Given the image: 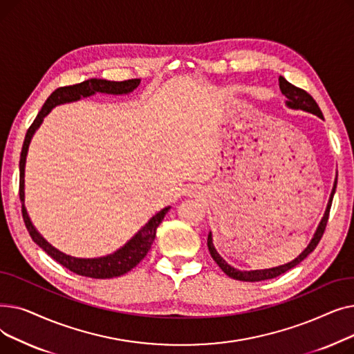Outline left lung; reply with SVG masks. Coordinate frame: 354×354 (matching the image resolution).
Returning a JSON list of instances; mask_svg holds the SVG:
<instances>
[{
    "label": "left lung",
    "instance_id": "obj_1",
    "mask_svg": "<svg viewBox=\"0 0 354 354\" xmlns=\"http://www.w3.org/2000/svg\"><path fill=\"white\" fill-rule=\"evenodd\" d=\"M278 83H280V88H281V93L287 97V102L286 104L290 107V109H300V110H304V111H308V113H313L315 116H319L323 119V113L322 110L319 107V104L315 103V100L308 95V93L300 87H295L294 84H291L290 82H287L283 76H280V79H278ZM336 187H337V180H334V187H333V191H331V195H330V199H328V203H327V208H326V212H324V216L322 218L320 224L317 227V231H315L313 239L310 241V244L307 245V248L297 257L295 259H292L291 263L288 264H284V266H280V267H274V268H267V270H254V271H241V270H236L234 267H231L230 264H227V261L224 258H222L215 247H214V243H212V234L209 232L208 235V248H209V252H211V257L214 258V261L219 266V268L224 271L228 277L234 278V280H239V281H250V283H254V281H263V280H270V278H275L278 275H281L284 272H287L288 270L294 268L295 266H299L303 259L311 254L314 251V248L317 247V244L320 243V239L324 234V230H326V225H327V221H328V215H330V208H331V202H333V196H334V192H336Z\"/></svg>",
    "mask_w": 354,
    "mask_h": 354
}]
</instances>
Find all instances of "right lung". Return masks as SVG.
Instances as JSON below:
<instances>
[{"mask_svg":"<svg viewBox=\"0 0 354 354\" xmlns=\"http://www.w3.org/2000/svg\"><path fill=\"white\" fill-rule=\"evenodd\" d=\"M139 83H140V79H132V80H124V82L90 79L73 86H64V87L55 88L46 100L44 106L41 107L39 115H37V118L34 119V122L31 123V126L28 127L26 133V139L21 149V156H20V199H21V214H23L26 228L28 230L30 236L32 238L34 243L40 248H43L53 259H55V261L62 264L63 267H66L67 270L83 277L113 278V277H120L132 270L133 267H136L146 257L149 250H151L156 236V228L159 227L166 212L171 209V207H166L162 211H159L156 215H153L147 221V224L142 227L140 231L136 232V235L132 239H129L122 248H119L113 254H109L106 257H99V258H76V257L63 254L62 251L55 250L51 244H48L47 241L40 235V232L34 228L24 205V172H26V158L28 152V146L32 135L35 133V130L40 127V124L43 123V119L50 113L53 107L63 103L76 102V100H80L82 97H88L97 91L107 93V95H127V93L133 91L139 86Z\"/></svg>","mask_w":354,"mask_h":354,"instance_id":"add662e5","label":"right lung"}]
</instances>
